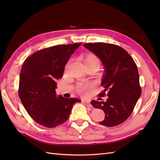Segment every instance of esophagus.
I'll return each mask as SVG.
<instances>
[{
  "label": "esophagus",
  "mask_w": 160,
  "mask_h": 160,
  "mask_svg": "<svg viewBox=\"0 0 160 160\" xmlns=\"http://www.w3.org/2000/svg\"><path fill=\"white\" fill-rule=\"evenodd\" d=\"M81 102L83 103L85 105H86V106H88V107H91V104L90 103V102L89 101H87V100H82L81 101Z\"/></svg>",
  "instance_id": "34e87169"
}]
</instances>
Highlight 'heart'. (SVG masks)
<instances>
[{"instance_id":"heart-1","label":"heart","mask_w":160,"mask_h":160,"mask_svg":"<svg viewBox=\"0 0 160 160\" xmlns=\"http://www.w3.org/2000/svg\"><path fill=\"white\" fill-rule=\"evenodd\" d=\"M83 63L87 69H89L90 67H95L97 69H99L101 65V61L99 58L93 53H89L85 55L83 57ZM69 63L67 64V67L68 66ZM92 89V85L91 83H80L77 85L76 90L79 94L81 95H86L90 90Z\"/></svg>"}]
</instances>
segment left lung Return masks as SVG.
<instances>
[{
  "label": "left lung",
  "instance_id": "1",
  "mask_svg": "<svg viewBox=\"0 0 160 160\" xmlns=\"http://www.w3.org/2000/svg\"><path fill=\"white\" fill-rule=\"evenodd\" d=\"M84 47L94 52L103 62L105 73L101 85L104 90L99 96L108 95L105 101L100 98L99 101H91V104L105 112V119L100 124L117 126L128 119L141 95L138 67L129 53L118 45L89 42Z\"/></svg>",
  "mask_w": 160,
  "mask_h": 160
}]
</instances>
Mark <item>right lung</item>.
Instances as JSON below:
<instances>
[{"instance_id":"add662e5","label":"right lung","mask_w":160,"mask_h":160,"mask_svg":"<svg viewBox=\"0 0 160 160\" xmlns=\"http://www.w3.org/2000/svg\"><path fill=\"white\" fill-rule=\"evenodd\" d=\"M81 43L59 45L34 52L24 61L20 72L18 95L31 118L52 128L69 119L77 98L56 97V81L63 75L71 55Z\"/></svg>"}]
</instances>
